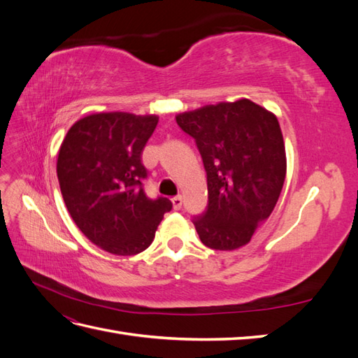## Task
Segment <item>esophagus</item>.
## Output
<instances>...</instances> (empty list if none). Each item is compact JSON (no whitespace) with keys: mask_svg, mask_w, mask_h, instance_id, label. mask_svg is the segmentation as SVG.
<instances>
[{"mask_svg":"<svg viewBox=\"0 0 358 358\" xmlns=\"http://www.w3.org/2000/svg\"><path fill=\"white\" fill-rule=\"evenodd\" d=\"M171 203H173V209H175V210H179V209L182 208V203H183V200H182V196H176V197H173V199H171Z\"/></svg>","mask_w":358,"mask_h":358,"instance_id":"obj_1","label":"esophagus"}]
</instances>
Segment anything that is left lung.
<instances>
[{
    "mask_svg": "<svg viewBox=\"0 0 358 358\" xmlns=\"http://www.w3.org/2000/svg\"><path fill=\"white\" fill-rule=\"evenodd\" d=\"M176 122L196 142L208 178V206L192 216L200 241L218 251L246 245L284 187L285 146L276 116L239 100L180 113Z\"/></svg>",
    "mask_w": 358,
    "mask_h": 358,
    "instance_id": "1",
    "label": "left lung"
}]
</instances>
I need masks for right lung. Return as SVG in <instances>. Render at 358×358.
<instances>
[{
	"instance_id": "right-lung-1",
	"label": "right lung",
	"mask_w": 358,
	"mask_h": 358,
	"mask_svg": "<svg viewBox=\"0 0 358 358\" xmlns=\"http://www.w3.org/2000/svg\"><path fill=\"white\" fill-rule=\"evenodd\" d=\"M158 116L95 113L76 122L61 145L57 173L73 221L115 255H136L152 243L171 201L149 199L143 149Z\"/></svg>"
}]
</instances>
